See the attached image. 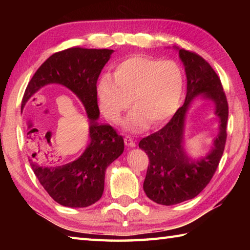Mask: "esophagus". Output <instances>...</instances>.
<instances>
[{"instance_id": "obj_1", "label": "esophagus", "mask_w": 250, "mask_h": 250, "mask_svg": "<svg viewBox=\"0 0 250 250\" xmlns=\"http://www.w3.org/2000/svg\"><path fill=\"white\" fill-rule=\"evenodd\" d=\"M125 143L126 146H130V147H134L135 146V142L132 138L130 137V135H125Z\"/></svg>"}]
</instances>
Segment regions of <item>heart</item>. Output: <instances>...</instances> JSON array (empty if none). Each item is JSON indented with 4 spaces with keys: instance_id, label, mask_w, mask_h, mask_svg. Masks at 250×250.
<instances>
[{
    "instance_id": "heart-1",
    "label": "heart",
    "mask_w": 250,
    "mask_h": 250,
    "mask_svg": "<svg viewBox=\"0 0 250 250\" xmlns=\"http://www.w3.org/2000/svg\"><path fill=\"white\" fill-rule=\"evenodd\" d=\"M184 94V75L173 61L134 55L116 66L113 77L101 76L97 84V98L103 115L112 124H119L131 105L125 129L142 131L149 122L156 126L177 111Z\"/></svg>"
}]
</instances>
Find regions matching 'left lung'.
Listing matches in <instances>:
<instances>
[{
  "label": "left lung",
  "mask_w": 250,
  "mask_h": 250,
  "mask_svg": "<svg viewBox=\"0 0 250 250\" xmlns=\"http://www.w3.org/2000/svg\"><path fill=\"white\" fill-rule=\"evenodd\" d=\"M179 55L188 78L184 104L162 129L139 143L149 156L143 189L150 200L167 206L192 200L206 188L216 172L227 138L228 104L221 79L200 55L184 48L179 49ZM200 94L215 103L220 132L209 153L193 160L184 149V125L189 104Z\"/></svg>",
  "instance_id": "left-lung-1"
}]
</instances>
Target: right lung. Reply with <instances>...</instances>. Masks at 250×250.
<instances>
[{
    "label": "right lung",
    "instance_id": "right-lung-1",
    "mask_svg": "<svg viewBox=\"0 0 250 250\" xmlns=\"http://www.w3.org/2000/svg\"><path fill=\"white\" fill-rule=\"evenodd\" d=\"M112 49L70 47L46 59L28 83L22 100H27L42 87L59 83L68 88L82 101L89 119L90 143L73 162L62 164L46 158L28 161L42 186L58 204L67 207H87L100 200L107 167L125 149L124 139L109 125L99 124L97 80L107 64Z\"/></svg>",
    "mask_w": 250,
    "mask_h": 250
}]
</instances>
